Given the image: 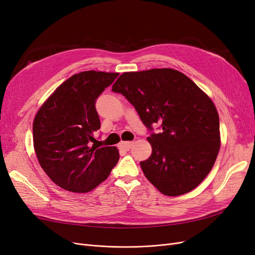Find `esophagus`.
I'll list each match as a JSON object with an SVG mask.
<instances>
[{
	"label": "esophagus",
	"instance_id": "esophagus-1",
	"mask_svg": "<svg viewBox=\"0 0 255 255\" xmlns=\"http://www.w3.org/2000/svg\"><path fill=\"white\" fill-rule=\"evenodd\" d=\"M133 142H121L119 144V147L121 149H124V150H129L131 147H132Z\"/></svg>",
	"mask_w": 255,
	"mask_h": 255
}]
</instances>
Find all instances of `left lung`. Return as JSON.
Masks as SVG:
<instances>
[{
    "mask_svg": "<svg viewBox=\"0 0 255 255\" xmlns=\"http://www.w3.org/2000/svg\"><path fill=\"white\" fill-rule=\"evenodd\" d=\"M112 90L122 93L151 129L152 153L140 167L168 196L190 192L208 175L221 148L220 118L212 100L184 73L171 68L121 74Z\"/></svg>",
    "mask_w": 255,
    "mask_h": 255,
    "instance_id": "left-lung-1",
    "label": "left lung"
}]
</instances>
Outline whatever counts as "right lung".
Listing matches in <instances>:
<instances>
[{
  "label": "right lung",
  "mask_w": 255,
  "mask_h": 255,
  "mask_svg": "<svg viewBox=\"0 0 255 255\" xmlns=\"http://www.w3.org/2000/svg\"><path fill=\"white\" fill-rule=\"evenodd\" d=\"M118 75L96 70L73 74L36 112L32 125L34 152L45 173L64 190H93L119 161L117 147H101L93 137L101 127L96 100Z\"/></svg>",
  "instance_id": "right-lung-1"
}]
</instances>
